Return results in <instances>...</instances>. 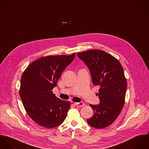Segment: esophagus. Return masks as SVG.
I'll use <instances>...</instances> for the list:
<instances>
[{"label": "esophagus", "instance_id": "34e87169", "mask_svg": "<svg viewBox=\"0 0 149 149\" xmlns=\"http://www.w3.org/2000/svg\"><path fill=\"white\" fill-rule=\"evenodd\" d=\"M74 104L77 107H82L84 106V103L83 102H75Z\"/></svg>", "mask_w": 149, "mask_h": 149}]
</instances>
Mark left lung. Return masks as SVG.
Segmentation results:
<instances>
[{
  "instance_id": "left-lung-1",
  "label": "left lung",
  "mask_w": 149,
  "mask_h": 149,
  "mask_svg": "<svg viewBox=\"0 0 149 149\" xmlns=\"http://www.w3.org/2000/svg\"><path fill=\"white\" fill-rule=\"evenodd\" d=\"M90 70L93 83L99 87L100 103L90 104L94 115L87 123L97 129L111 125L120 114L124 103L127 81L120 63L106 52L90 50L77 53Z\"/></svg>"
}]
</instances>
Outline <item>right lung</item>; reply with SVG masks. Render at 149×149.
I'll return each mask as SVG.
<instances>
[{
	"label": "right lung",
	"mask_w": 149,
	"mask_h": 149,
	"mask_svg": "<svg viewBox=\"0 0 149 149\" xmlns=\"http://www.w3.org/2000/svg\"><path fill=\"white\" fill-rule=\"evenodd\" d=\"M75 56V53L43 56L30 64L22 74L19 94L24 107L33 121L43 127H55L66 118L70 102L59 99L52 90Z\"/></svg>",
	"instance_id": "add662e5"
}]
</instances>
